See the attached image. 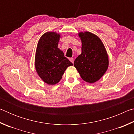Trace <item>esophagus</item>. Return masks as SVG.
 <instances>
[{"label": "esophagus", "mask_w": 134, "mask_h": 134, "mask_svg": "<svg viewBox=\"0 0 134 134\" xmlns=\"http://www.w3.org/2000/svg\"><path fill=\"white\" fill-rule=\"evenodd\" d=\"M69 60L72 63V64H73V63H74V59L73 58H69Z\"/></svg>", "instance_id": "obj_1"}]
</instances>
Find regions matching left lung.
I'll list each match as a JSON object with an SVG mask.
<instances>
[{"label":"left lung","mask_w":134,"mask_h":134,"mask_svg":"<svg viewBox=\"0 0 134 134\" xmlns=\"http://www.w3.org/2000/svg\"><path fill=\"white\" fill-rule=\"evenodd\" d=\"M79 35L82 42L81 54L74 61V66L83 80L93 83L99 80L108 69L107 52L96 35L85 32H80Z\"/></svg>","instance_id":"left-lung-1"}]
</instances>
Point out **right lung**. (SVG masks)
Instances as JSON below:
<instances>
[{
	"label": "right lung",
	"mask_w": 134,
	"mask_h": 134,
	"mask_svg": "<svg viewBox=\"0 0 134 134\" xmlns=\"http://www.w3.org/2000/svg\"><path fill=\"white\" fill-rule=\"evenodd\" d=\"M60 34L45 33L38 41L35 54V69L41 79L48 85L60 81L67 68L72 65L58 48Z\"/></svg>",
	"instance_id": "add662e5"
}]
</instances>
